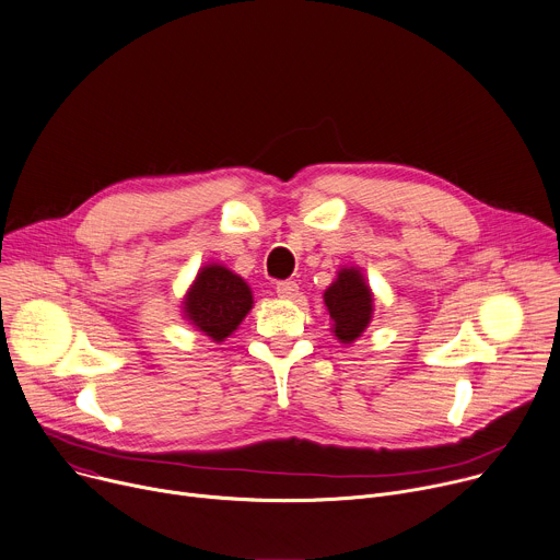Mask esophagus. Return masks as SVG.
I'll list each match as a JSON object with an SVG mask.
<instances>
[{"label":"esophagus","instance_id":"obj_1","mask_svg":"<svg viewBox=\"0 0 560 560\" xmlns=\"http://www.w3.org/2000/svg\"><path fill=\"white\" fill-rule=\"evenodd\" d=\"M276 291H278V295H280V298H284V300H293V298L298 295V284H295L293 280H282V282H278V284H276Z\"/></svg>","mask_w":560,"mask_h":560}]
</instances>
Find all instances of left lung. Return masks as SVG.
<instances>
[{"label": "left lung", "instance_id": "8db88e82", "mask_svg": "<svg viewBox=\"0 0 560 560\" xmlns=\"http://www.w3.org/2000/svg\"><path fill=\"white\" fill-rule=\"evenodd\" d=\"M323 298L334 323V336L340 342H354L370 325L374 312V298L363 273L354 267L340 269Z\"/></svg>", "mask_w": 560, "mask_h": 560}]
</instances>
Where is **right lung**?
I'll return each mask as SVG.
<instances>
[{"instance_id":"obj_1","label":"right lung","mask_w":560,"mask_h":560,"mask_svg":"<svg viewBox=\"0 0 560 560\" xmlns=\"http://www.w3.org/2000/svg\"><path fill=\"white\" fill-rule=\"evenodd\" d=\"M250 307V287L222 265H206L184 298V316L218 342L237 329Z\"/></svg>"}]
</instances>
